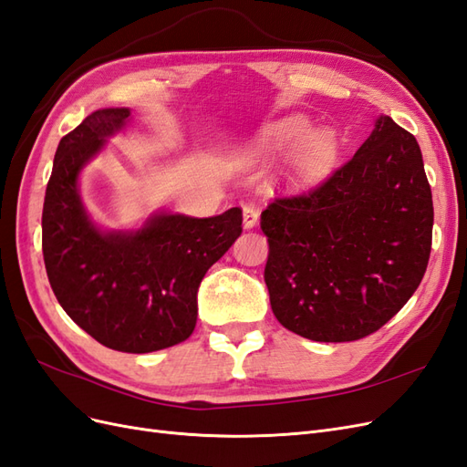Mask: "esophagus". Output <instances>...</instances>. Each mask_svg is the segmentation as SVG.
I'll return each instance as SVG.
<instances>
[{
    "instance_id": "obj_1",
    "label": "esophagus",
    "mask_w": 467,
    "mask_h": 467,
    "mask_svg": "<svg viewBox=\"0 0 467 467\" xmlns=\"http://www.w3.org/2000/svg\"><path fill=\"white\" fill-rule=\"evenodd\" d=\"M257 222H259V210H257V206L245 204L244 206V225H245V228L247 230L249 228H255Z\"/></svg>"
}]
</instances>
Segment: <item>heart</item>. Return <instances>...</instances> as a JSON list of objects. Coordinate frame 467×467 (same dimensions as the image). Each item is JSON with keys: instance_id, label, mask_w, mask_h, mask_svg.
<instances>
[{"instance_id": "heart-1", "label": "heart", "mask_w": 467, "mask_h": 467, "mask_svg": "<svg viewBox=\"0 0 467 467\" xmlns=\"http://www.w3.org/2000/svg\"><path fill=\"white\" fill-rule=\"evenodd\" d=\"M309 122L302 117H288L273 124L265 130L259 150L263 153H275L285 150L294 140L302 138L307 132ZM338 158V138L331 130H316L304 137L298 148L292 153L290 161V182L296 187L314 185L319 179L327 175Z\"/></svg>"}]
</instances>
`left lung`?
Masks as SVG:
<instances>
[{"label":"left lung","instance_id":"8db88e82","mask_svg":"<svg viewBox=\"0 0 467 467\" xmlns=\"http://www.w3.org/2000/svg\"><path fill=\"white\" fill-rule=\"evenodd\" d=\"M432 220L415 136L379 117L358 151L317 187L263 210L275 317L319 343L372 335L425 276Z\"/></svg>","mask_w":467,"mask_h":467}]
</instances>
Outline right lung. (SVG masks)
<instances>
[{
    "label": "right lung",
    "mask_w": 467,
    "mask_h": 467,
    "mask_svg": "<svg viewBox=\"0 0 467 467\" xmlns=\"http://www.w3.org/2000/svg\"><path fill=\"white\" fill-rule=\"evenodd\" d=\"M129 109L95 110L54 155L42 208V255L56 300L101 345L142 355L187 341L196 290L244 232L242 208L214 218L161 214L136 234H101L79 201V169Z\"/></svg>",
    "instance_id": "add662e5"
}]
</instances>
